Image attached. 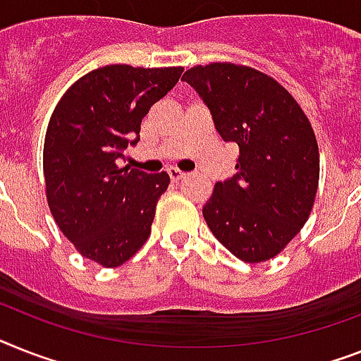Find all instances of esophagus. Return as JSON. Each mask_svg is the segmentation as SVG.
Returning a JSON list of instances; mask_svg holds the SVG:
<instances>
[{
	"label": "esophagus",
	"instance_id": "obj_1",
	"mask_svg": "<svg viewBox=\"0 0 361 361\" xmlns=\"http://www.w3.org/2000/svg\"><path fill=\"white\" fill-rule=\"evenodd\" d=\"M168 175H169V178L173 180V183H177V180H180V178L186 177V173H184V171H180V169H177V168H169Z\"/></svg>",
	"mask_w": 361,
	"mask_h": 361
}]
</instances>
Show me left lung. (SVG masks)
Returning a JSON list of instances; mask_svg holds the SVG:
<instances>
[{
	"label": "left lung",
	"instance_id": "left-lung-1",
	"mask_svg": "<svg viewBox=\"0 0 361 361\" xmlns=\"http://www.w3.org/2000/svg\"><path fill=\"white\" fill-rule=\"evenodd\" d=\"M225 142L240 147L236 175L217 183L202 216L240 260L266 262L302 228L319 183V149L299 103L262 71L227 62L188 70Z\"/></svg>",
	"mask_w": 361,
	"mask_h": 361
}]
</instances>
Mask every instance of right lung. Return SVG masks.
<instances>
[{"instance_id":"right-lung-1","label":"right lung","mask_w":361,"mask_h":361,"mask_svg":"<svg viewBox=\"0 0 361 361\" xmlns=\"http://www.w3.org/2000/svg\"><path fill=\"white\" fill-rule=\"evenodd\" d=\"M183 68L103 66L80 77L53 110L44 142L47 204L80 255L105 267L127 262L151 234L169 175L120 168L149 109Z\"/></svg>"}]
</instances>
